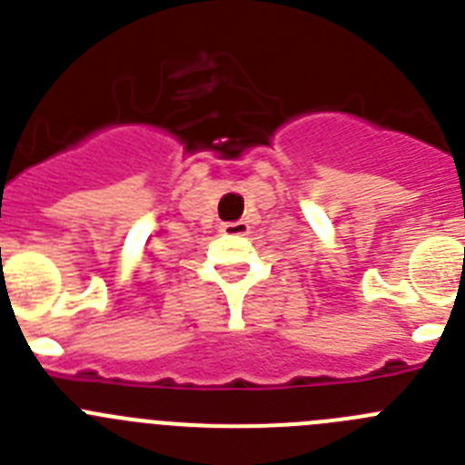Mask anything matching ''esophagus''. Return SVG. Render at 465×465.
I'll return each mask as SVG.
<instances>
[{"label": "esophagus", "mask_w": 465, "mask_h": 465, "mask_svg": "<svg viewBox=\"0 0 465 465\" xmlns=\"http://www.w3.org/2000/svg\"><path fill=\"white\" fill-rule=\"evenodd\" d=\"M249 230H252V225L246 223V221H235V223L221 225V232H223V235H232V237L249 235Z\"/></svg>", "instance_id": "obj_1"}]
</instances>
